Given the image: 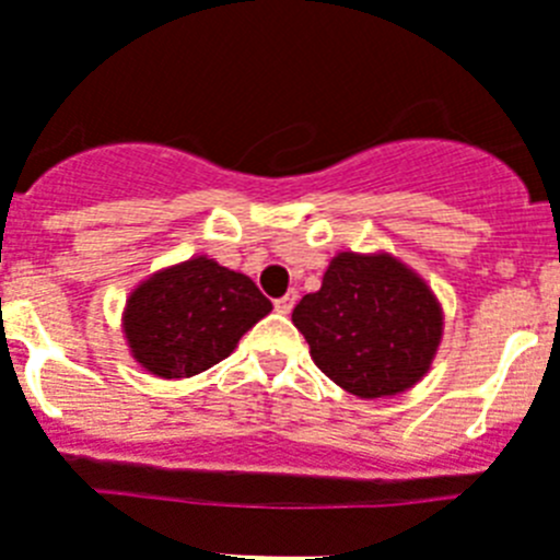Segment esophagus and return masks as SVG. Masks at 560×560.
<instances>
[{
    "instance_id": "1",
    "label": "esophagus",
    "mask_w": 560,
    "mask_h": 560,
    "mask_svg": "<svg viewBox=\"0 0 560 560\" xmlns=\"http://www.w3.org/2000/svg\"><path fill=\"white\" fill-rule=\"evenodd\" d=\"M295 299H299V295H295L293 290H290L288 295L276 299V313H281V316H290V313H293V307H295Z\"/></svg>"
}]
</instances>
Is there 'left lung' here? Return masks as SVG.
I'll use <instances>...</instances> for the list:
<instances>
[{
  "instance_id": "obj_1",
  "label": "left lung",
  "mask_w": 560,
  "mask_h": 560,
  "mask_svg": "<svg viewBox=\"0 0 560 560\" xmlns=\"http://www.w3.org/2000/svg\"><path fill=\"white\" fill-rule=\"evenodd\" d=\"M293 324L330 382L359 398L416 387L444 336V310L393 253H336L318 293L304 295Z\"/></svg>"
}]
</instances>
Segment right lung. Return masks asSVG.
Returning <instances> with one entry per match:
<instances>
[{"instance_id":"right-lung-1","label":"right lung","mask_w":560,"mask_h":560,"mask_svg":"<svg viewBox=\"0 0 560 560\" xmlns=\"http://www.w3.org/2000/svg\"><path fill=\"white\" fill-rule=\"evenodd\" d=\"M270 310L250 276L192 256L150 272L130 290L121 332L136 364L150 375L190 378L228 359Z\"/></svg>"}]
</instances>
